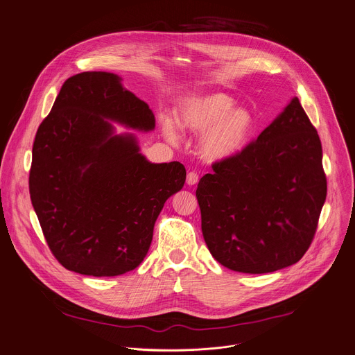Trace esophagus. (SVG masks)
<instances>
[{"label": "esophagus", "mask_w": 355, "mask_h": 355, "mask_svg": "<svg viewBox=\"0 0 355 355\" xmlns=\"http://www.w3.org/2000/svg\"><path fill=\"white\" fill-rule=\"evenodd\" d=\"M198 181H199V175L195 171L188 173V175H187V184L188 185H195V184H198Z\"/></svg>", "instance_id": "obj_1"}]
</instances>
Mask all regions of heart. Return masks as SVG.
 I'll use <instances>...</instances> for the list:
<instances>
[{
    "mask_svg": "<svg viewBox=\"0 0 355 355\" xmlns=\"http://www.w3.org/2000/svg\"><path fill=\"white\" fill-rule=\"evenodd\" d=\"M177 127L188 132H202L199 153L207 162H223L239 155L254 130V114L223 92H206L182 98L174 111ZM162 130L170 142L178 141L173 120L163 116Z\"/></svg>",
    "mask_w": 355,
    "mask_h": 355,
    "instance_id": "heart-1",
    "label": "heart"
}]
</instances>
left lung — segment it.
I'll list each match as a JSON object with an SVG mask.
<instances>
[{"instance_id": "1", "label": "left lung", "mask_w": 355, "mask_h": 355, "mask_svg": "<svg viewBox=\"0 0 355 355\" xmlns=\"http://www.w3.org/2000/svg\"><path fill=\"white\" fill-rule=\"evenodd\" d=\"M326 189L320 139L294 96L255 142L200 178L196 198L211 257L250 275L297 263L313 239Z\"/></svg>"}]
</instances>
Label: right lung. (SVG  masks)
<instances>
[{"instance_id":"1","label":"right lung","mask_w":355,"mask_h":355,"mask_svg":"<svg viewBox=\"0 0 355 355\" xmlns=\"http://www.w3.org/2000/svg\"><path fill=\"white\" fill-rule=\"evenodd\" d=\"M150 132L155 114L116 73L71 76L40 124L29 191L57 261L85 276L134 270L146 257L166 200L182 189L178 162L152 163L134 132Z\"/></svg>"}]
</instances>
